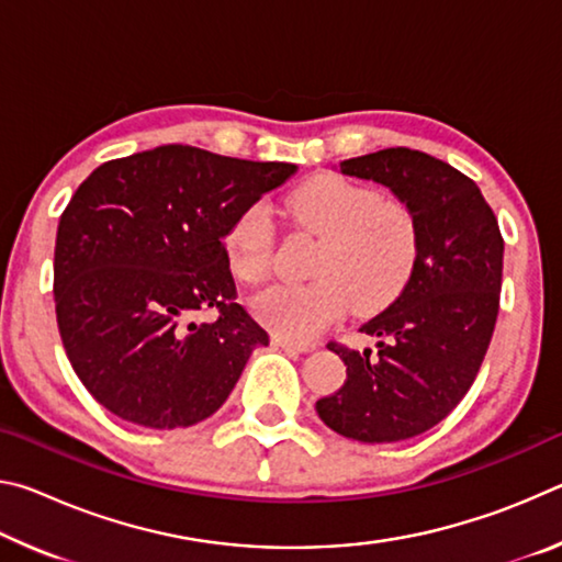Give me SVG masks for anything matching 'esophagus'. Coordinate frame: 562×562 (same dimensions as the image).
Wrapping results in <instances>:
<instances>
[{"mask_svg": "<svg viewBox=\"0 0 562 562\" xmlns=\"http://www.w3.org/2000/svg\"><path fill=\"white\" fill-rule=\"evenodd\" d=\"M272 347L274 349H284V351H294V355H304V351H310V345H297V341L292 339H284L280 335H272Z\"/></svg>", "mask_w": 562, "mask_h": 562, "instance_id": "34e87169", "label": "esophagus"}]
</instances>
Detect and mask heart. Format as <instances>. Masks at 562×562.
I'll return each instance as SVG.
<instances>
[{
	"instance_id": "1",
	"label": "heart",
	"mask_w": 562,
	"mask_h": 562,
	"mask_svg": "<svg viewBox=\"0 0 562 562\" xmlns=\"http://www.w3.org/2000/svg\"><path fill=\"white\" fill-rule=\"evenodd\" d=\"M284 207L294 223L322 237L310 284H274L260 292L252 312L274 335L310 341L345 315L376 312L398 297L412 278L418 233L408 207L341 176H315L292 190ZM225 262L243 284L268 278L272 265V221L252 203L227 225Z\"/></svg>"
}]
</instances>
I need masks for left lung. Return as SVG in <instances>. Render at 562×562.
<instances>
[{"label": "left lung", "mask_w": 562, "mask_h": 562, "mask_svg": "<svg viewBox=\"0 0 562 562\" xmlns=\"http://www.w3.org/2000/svg\"><path fill=\"white\" fill-rule=\"evenodd\" d=\"M345 176L386 186L414 215L418 255L402 294L359 331L357 351L331 341L347 367L339 392L317 402L331 431L361 443H394L429 431L469 392L498 317L503 237L479 186L412 148L341 160Z\"/></svg>", "instance_id": "obj_1"}]
</instances>
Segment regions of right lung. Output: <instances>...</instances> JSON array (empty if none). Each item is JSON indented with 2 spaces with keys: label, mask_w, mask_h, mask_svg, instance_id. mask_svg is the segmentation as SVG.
Masks as SVG:
<instances>
[{
  "label": "right lung",
  "mask_w": 562,
  "mask_h": 562,
  "mask_svg": "<svg viewBox=\"0 0 562 562\" xmlns=\"http://www.w3.org/2000/svg\"><path fill=\"white\" fill-rule=\"evenodd\" d=\"M294 170L170 144L83 180L56 231L54 302L66 357L101 406L186 429L225 404L270 337L235 302L223 237ZM207 306L215 323L189 322Z\"/></svg>",
  "instance_id": "right-lung-1"
}]
</instances>
